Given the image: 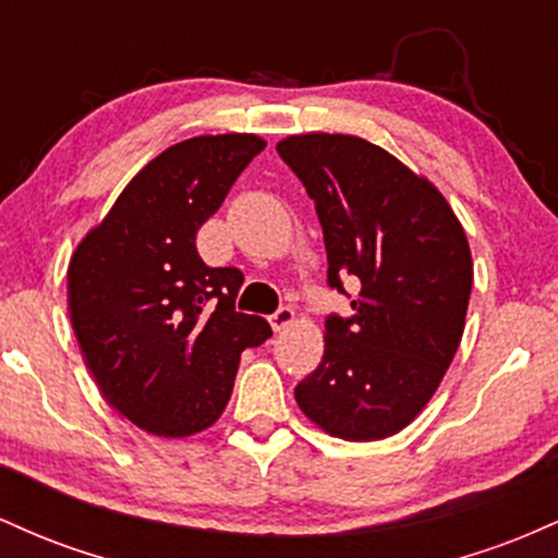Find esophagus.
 <instances>
[{"instance_id":"esophagus-1","label":"esophagus","mask_w":558,"mask_h":558,"mask_svg":"<svg viewBox=\"0 0 558 558\" xmlns=\"http://www.w3.org/2000/svg\"><path fill=\"white\" fill-rule=\"evenodd\" d=\"M293 317H296V312L291 310V306H280L278 312H275V315H270V325H272V330L275 332H283L288 325L293 323Z\"/></svg>"}]
</instances>
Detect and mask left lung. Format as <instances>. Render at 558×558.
Returning <instances> with one entry per match:
<instances>
[{"label":"left lung","instance_id":"left-lung-1","mask_svg":"<svg viewBox=\"0 0 558 558\" xmlns=\"http://www.w3.org/2000/svg\"><path fill=\"white\" fill-rule=\"evenodd\" d=\"M278 155L315 198L328 286L360 278L351 317L325 319V354L293 396L343 440H380L433 399L464 332L472 254L462 222L427 178L380 146L304 133Z\"/></svg>","mask_w":558,"mask_h":558}]
</instances>
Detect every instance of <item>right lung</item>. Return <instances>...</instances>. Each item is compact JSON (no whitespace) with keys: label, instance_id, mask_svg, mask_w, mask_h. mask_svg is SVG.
Instances as JSON below:
<instances>
[{"label":"right lung","instance_id":"add662e5","mask_svg":"<svg viewBox=\"0 0 558 558\" xmlns=\"http://www.w3.org/2000/svg\"><path fill=\"white\" fill-rule=\"evenodd\" d=\"M265 141L196 136L125 185L68 267V310L101 396L162 438L207 430L222 414L241 351L272 336L235 312L243 272L207 267L196 233Z\"/></svg>","mask_w":558,"mask_h":558}]
</instances>
